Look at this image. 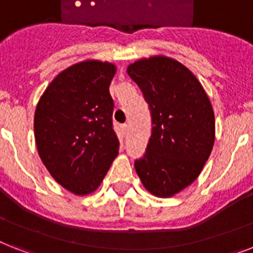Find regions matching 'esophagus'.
<instances>
[{
  "instance_id": "esophagus-1",
  "label": "esophagus",
  "mask_w": 253,
  "mask_h": 253,
  "mask_svg": "<svg viewBox=\"0 0 253 253\" xmlns=\"http://www.w3.org/2000/svg\"><path fill=\"white\" fill-rule=\"evenodd\" d=\"M127 125H122V132H123V135H126L127 133Z\"/></svg>"
}]
</instances>
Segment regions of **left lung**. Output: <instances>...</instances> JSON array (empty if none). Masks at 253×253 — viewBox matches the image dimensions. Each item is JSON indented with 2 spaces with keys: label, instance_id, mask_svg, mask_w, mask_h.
I'll list each match as a JSON object with an SVG mask.
<instances>
[{
  "label": "left lung",
  "instance_id": "left-lung-1",
  "mask_svg": "<svg viewBox=\"0 0 253 253\" xmlns=\"http://www.w3.org/2000/svg\"><path fill=\"white\" fill-rule=\"evenodd\" d=\"M148 102L152 133L135 169L151 194L169 198L190 186L214 144V113L199 80L168 57L139 59L127 67Z\"/></svg>",
  "mask_w": 253,
  "mask_h": 253
}]
</instances>
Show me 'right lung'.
<instances>
[{
    "mask_svg": "<svg viewBox=\"0 0 253 253\" xmlns=\"http://www.w3.org/2000/svg\"><path fill=\"white\" fill-rule=\"evenodd\" d=\"M116 66L84 61L58 74L35 112L39 156L52 176L75 195L101 184L120 140L113 128L114 102L109 85Z\"/></svg>",
    "mask_w": 253,
    "mask_h": 253,
    "instance_id": "1",
    "label": "right lung"
}]
</instances>
